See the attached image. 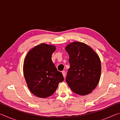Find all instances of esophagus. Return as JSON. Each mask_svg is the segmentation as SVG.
I'll use <instances>...</instances> for the list:
<instances>
[{
  "label": "esophagus",
  "instance_id": "34e87169",
  "mask_svg": "<svg viewBox=\"0 0 120 120\" xmlns=\"http://www.w3.org/2000/svg\"><path fill=\"white\" fill-rule=\"evenodd\" d=\"M62 73L63 76H64V77H65V76H66V71H62Z\"/></svg>",
  "mask_w": 120,
  "mask_h": 120
}]
</instances>
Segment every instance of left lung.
<instances>
[{"instance_id":"left-lung-1","label":"left lung","mask_w":120,"mask_h":120,"mask_svg":"<svg viewBox=\"0 0 120 120\" xmlns=\"http://www.w3.org/2000/svg\"><path fill=\"white\" fill-rule=\"evenodd\" d=\"M66 50L69 56L70 64L66 82L75 93L89 94L100 79L101 64L98 55L89 46L79 42L69 44Z\"/></svg>"}]
</instances>
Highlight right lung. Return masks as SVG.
Masks as SVG:
<instances>
[{"instance_id":"add662e5","label":"right lung","mask_w":120,"mask_h":120,"mask_svg":"<svg viewBox=\"0 0 120 120\" xmlns=\"http://www.w3.org/2000/svg\"><path fill=\"white\" fill-rule=\"evenodd\" d=\"M56 50L53 45L41 44L30 50L24 62V75L30 90L38 97L53 94L59 83L64 80L51 60Z\"/></svg>"}]
</instances>
